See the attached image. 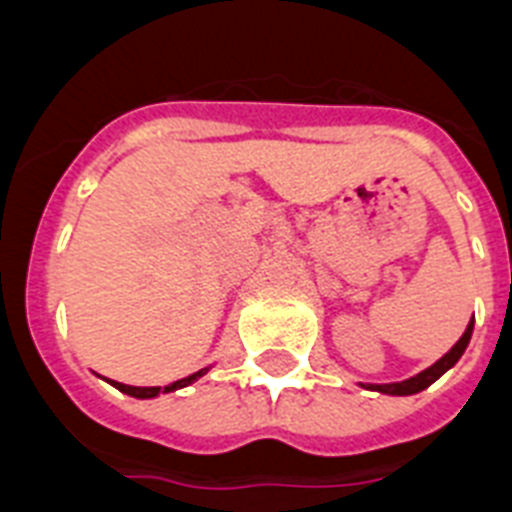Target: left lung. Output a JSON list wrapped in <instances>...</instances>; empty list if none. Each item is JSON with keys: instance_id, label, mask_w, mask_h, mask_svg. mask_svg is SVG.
<instances>
[{"instance_id": "8db88e82", "label": "left lung", "mask_w": 512, "mask_h": 512, "mask_svg": "<svg viewBox=\"0 0 512 512\" xmlns=\"http://www.w3.org/2000/svg\"><path fill=\"white\" fill-rule=\"evenodd\" d=\"M471 335H474V319L468 322L466 332L460 335V340L455 342L453 348L447 350L445 356L439 358L437 363H432L429 369H424L421 374H416V377L411 379H403V382H390V384H361V387H366V390H374V392H382V395H416V392L426 390L429 384L437 382L445 371H450L455 366V363L460 361V356L466 353L468 342H471Z\"/></svg>"}]
</instances>
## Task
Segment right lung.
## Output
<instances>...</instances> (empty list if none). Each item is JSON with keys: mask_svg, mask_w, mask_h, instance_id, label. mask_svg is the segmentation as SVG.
Wrapping results in <instances>:
<instances>
[{"mask_svg": "<svg viewBox=\"0 0 512 512\" xmlns=\"http://www.w3.org/2000/svg\"><path fill=\"white\" fill-rule=\"evenodd\" d=\"M209 371V366L201 371H196V374H190V377L185 379H177V382L167 384V387H130V384H122V382H109L112 387H117L120 392H125V395H130V398H138V400H151L156 398V395H167V392H175V390H183V387H188V384H193L196 379H201Z\"/></svg>", "mask_w": 512, "mask_h": 512, "instance_id": "obj_1", "label": "right lung"}]
</instances>
